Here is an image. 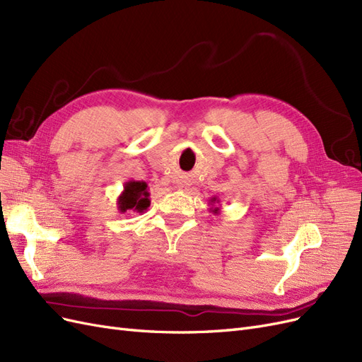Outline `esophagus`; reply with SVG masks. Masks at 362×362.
<instances>
[{"label":"esophagus","mask_w":362,"mask_h":362,"mask_svg":"<svg viewBox=\"0 0 362 362\" xmlns=\"http://www.w3.org/2000/svg\"><path fill=\"white\" fill-rule=\"evenodd\" d=\"M181 189H182L184 192H187V190H189V187H187V185H181Z\"/></svg>","instance_id":"1"}]
</instances>
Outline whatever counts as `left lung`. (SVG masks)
Listing matches in <instances>:
<instances>
[{"label": "left lung", "mask_w": 362, "mask_h": 362, "mask_svg": "<svg viewBox=\"0 0 362 362\" xmlns=\"http://www.w3.org/2000/svg\"><path fill=\"white\" fill-rule=\"evenodd\" d=\"M218 202H221V201H218L217 196H214V198H211V199H210V205H211L210 210L213 211V214H218V213H221V208H218V206H214V204H218Z\"/></svg>", "instance_id": "8db88e82"}]
</instances>
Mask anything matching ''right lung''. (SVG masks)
<instances>
[{
  "label": "right lung",
  "mask_w": 362,
  "mask_h": 362,
  "mask_svg": "<svg viewBox=\"0 0 362 362\" xmlns=\"http://www.w3.org/2000/svg\"><path fill=\"white\" fill-rule=\"evenodd\" d=\"M117 210L119 213H145L151 205L148 184L145 181H127L124 190L117 196Z\"/></svg>",
  "instance_id": "add662e5"
}]
</instances>
